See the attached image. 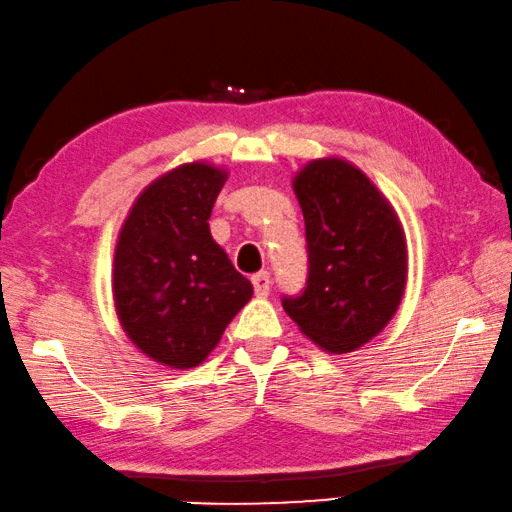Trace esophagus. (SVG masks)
I'll return each instance as SVG.
<instances>
[{"instance_id":"1","label":"esophagus","mask_w":512,"mask_h":512,"mask_svg":"<svg viewBox=\"0 0 512 512\" xmlns=\"http://www.w3.org/2000/svg\"><path fill=\"white\" fill-rule=\"evenodd\" d=\"M251 283H254L256 295H270V290H272V277H270V272H258V274H254V277H251Z\"/></svg>"}]
</instances>
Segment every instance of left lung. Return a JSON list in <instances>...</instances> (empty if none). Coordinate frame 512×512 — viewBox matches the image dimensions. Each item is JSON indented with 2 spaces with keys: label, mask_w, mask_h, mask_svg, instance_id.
<instances>
[{
  "label": "left lung",
  "mask_w": 512,
  "mask_h": 512,
  "mask_svg": "<svg viewBox=\"0 0 512 512\" xmlns=\"http://www.w3.org/2000/svg\"><path fill=\"white\" fill-rule=\"evenodd\" d=\"M293 187L309 272L281 304L313 343L341 355L380 334L403 300V229L371 180L343 160L306 164Z\"/></svg>",
  "instance_id": "1"
}]
</instances>
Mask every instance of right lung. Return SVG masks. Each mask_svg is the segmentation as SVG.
Wrapping results in <instances>:
<instances>
[{
	"label": "right lung",
	"instance_id": "right-lung-1",
	"mask_svg": "<svg viewBox=\"0 0 512 512\" xmlns=\"http://www.w3.org/2000/svg\"><path fill=\"white\" fill-rule=\"evenodd\" d=\"M224 183L222 169L201 162L169 171L146 187L121 229L116 313L132 343L160 364H201L254 293L210 235Z\"/></svg>",
	"mask_w": 512,
	"mask_h": 512
}]
</instances>
